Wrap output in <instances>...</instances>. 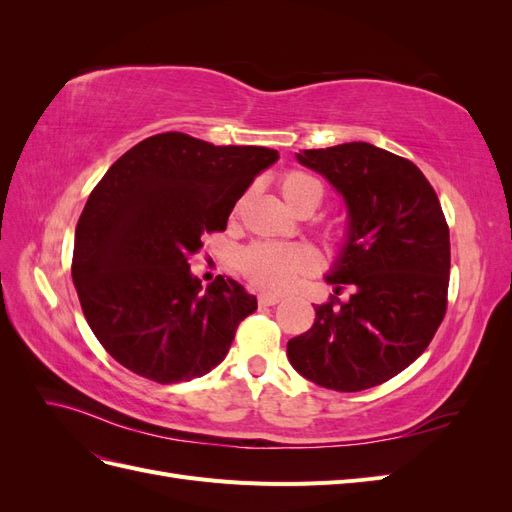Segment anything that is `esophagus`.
Wrapping results in <instances>:
<instances>
[{
    "instance_id": "esophagus-1",
    "label": "esophagus",
    "mask_w": 512,
    "mask_h": 512,
    "mask_svg": "<svg viewBox=\"0 0 512 512\" xmlns=\"http://www.w3.org/2000/svg\"><path fill=\"white\" fill-rule=\"evenodd\" d=\"M280 301H282L280 294H269V292H262V294H258V303H260V305H267V307H271V305H277Z\"/></svg>"
}]
</instances>
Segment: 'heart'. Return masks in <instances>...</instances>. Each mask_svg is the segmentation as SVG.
I'll return each instance as SVG.
<instances>
[{"instance_id": "heart-1", "label": "heart", "mask_w": 512, "mask_h": 512, "mask_svg": "<svg viewBox=\"0 0 512 512\" xmlns=\"http://www.w3.org/2000/svg\"><path fill=\"white\" fill-rule=\"evenodd\" d=\"M280 192L297 213H312L324 194L320 181L299 168L280 177ZM239 269L247 282L262 290L286 292L318 269V256L301 243H252L239 254Z\"/></svg>"}]
</instances>
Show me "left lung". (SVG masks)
Returning <instances> with one entry per match:
<instances>
[{"label":"left lung","instance_id":"1","mask_svg":"<svg viewBox=\"0 0 512 512\" xmlns=\"http://www.w3.org/2000/svg\"><path fill=\"white\" fill-rule=\"evenodd\" d=\"M297 160L344 196L348 241L288 359L324 389L354 393L397 376L425 352L446 314L451 239L436 190L410 160L369 143L305 149Z\"/></svg>","mask_w":512,"mask_h":512}]
</instances>
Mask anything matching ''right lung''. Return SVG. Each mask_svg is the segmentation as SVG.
Instances as JSON below:
<instances>
[{
	"mask_svg": "<svg viewBox=\"0 0 512 512\" xmlns=\"http://www.w3.org/2000/svg\"><path fill=\"white\" fill-rule=\"evenodd\" d=\"M280 153L215 147L183 132L149 136L106 170L76 224L72 280L104 350L173 384L209 374L258 301L218 275L203 290L190 258Z\"/></svg>",
	"mask_w": 512,
	"mask_h": 512,
	"instance_id": "1",
	"label": "right lung"
}]
</instances>
